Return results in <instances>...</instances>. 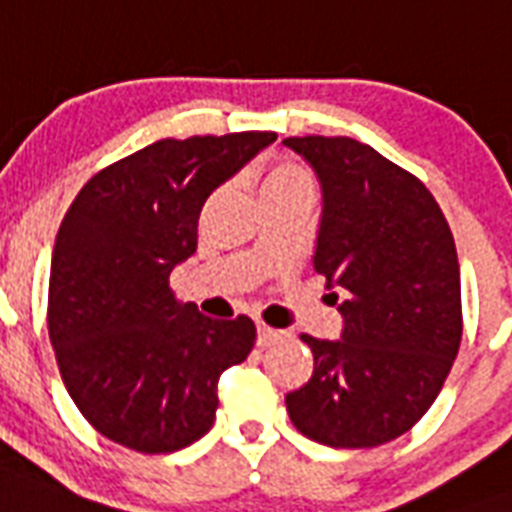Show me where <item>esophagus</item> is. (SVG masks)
Segmentation results:
<instances>
[{"label": "esophagus", "mask_w": 512, "mask_h": 512, "mask_svg": "<svg viewBox=\"0 0 512 512\" xmlns=\"http://www.w3.org/2000/svg\"><path fill=\"white\" fill-rule=\"evenodd\" d=\"M279 340H281L279 329L265 327V324L257 327V348H268V345H273V342H279Z\"/></svg>", "instance_id": "1"}]
</instances>
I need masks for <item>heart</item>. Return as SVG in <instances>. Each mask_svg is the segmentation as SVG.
Wrapping results in <instances>:
<instances>
[{
	"label": "heart",
	"instance_id": "obj_1",
	"mask_svg": "<svg viewBox=\"0 0 512 512\" xmlns=\"http://www.w3.org/2000/svg\"><path fill=\"white\" fill-rule=\"evenodd\" d=\"M284 191H313V175L297 162H276L263 175V196Z\"/></svg>",
	"mask_w": 512,
	"mask_h": 512
}]
</instances>
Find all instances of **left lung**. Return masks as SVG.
I'll return each mask as SVG.
<instances>
[{"mask_svg":"<svg viewBox=\"0 0 512 512\" xmlns=\"http://www.w3.org/2000/svg\"><path fill=\"white\" fill-rule=\"evenodd\" d=\"M284 146L319 177L313 268L342 313L340 340L300 337L313 374L287 393L289 420L335 449L388 444L428 412L460 350L454 236L433 193L372 146L324 135Z\"/></svg>","mask_w":512,"mask_h":512,"instance_id":"8db88e82","label":"left lung"}]
</instances>
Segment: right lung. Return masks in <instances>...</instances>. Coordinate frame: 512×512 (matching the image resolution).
Returning <instances> with one entry per match:
<instances>
[{
  "label": "right lung",
  "mask_w": 512,
  "mask_h": 512,
  "mask_svg": "<svg viewBox=\"0 0 512 512\" xmlns=\"http://www.w3.org/2000/svg\"><path fill=\"white\" fill-rule=\"evenodd\" d=\"M276 132L159 140L92 175L55 236L47 329L84 420L114 444L167 454L215 422L217 380L255 345L247 316L209 319L175 300L209 193Z\"/></svg>",
  "instance_id": "right-lung-1"
}]
</instances>
